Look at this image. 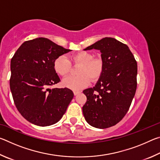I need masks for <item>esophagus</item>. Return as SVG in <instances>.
Listing matches in <instances>:
<instances>
[{"label": "esophagus", "instance_id": "obj_1", "mask_svg": "<svg viewBox=\"0 0 160 160\" xmlns=\"http://www.w3.org/2000/svg\"><path fill=\"white\" fill-rule=\"evenodd\" d=\"M80 92H81L80 91H76V90L73 91V93H74L75 95H78V94H80Z\"/></svg>", "mask_w": 160, "mask_h": 160}]
</instances>
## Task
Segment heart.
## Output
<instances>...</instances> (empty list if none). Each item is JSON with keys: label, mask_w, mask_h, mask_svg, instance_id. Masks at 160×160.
<instances>
[{"label": "heart", "mask_w": 160, "mask_h": 160, "mask_svg": "<svg viewBox=\"0 0 160 160\" xmlns=\"http://www.w3.org/2000/svg\"><path fill=\"white\" fill-rule=\"evenodd\" d=\"M70 59L75 64H80L78 73L79 75H70L63 80V85L72 90H80L90 84V80L98 79L103 70V61L100 58H94V56L88 51L73 54ZM55 71L61 76H66L71 68V63L65 55H61L56 58L53 63Z\"/></svg>", "instance_id": "obj_1"}]
</instances>
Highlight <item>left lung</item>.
<instances>
[{"mask_svg":"<svg viewBox=\"0 0 160 160\" xmlns=\"http://www.w3.org/2000/svg\"><path fill=\"white\" fill-rule=\"evenodd\" d=\"M92 49L101 53L103 70L94 87L83 91L82 112L90 126L104 129L118 123L128 111L136 91L138 66L128 46L114 38H103L84 51Z\"/></svg>","mask_w":160,"mask_h":160,"instance_id":"1","label":"left lung"}]
</instances>
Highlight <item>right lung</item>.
Here are the masks:
<instances>
[{
    "mask_svg": "<svg viewBox=\"0 0 160 160\" xmlns=\"http://www.w3.org/2000/svg\"><path fill=\"white\" fill-rule=\"evenodd\" d=\"M71 50L39 37L23 43L10 61V87L19 112L39 126L57 123L74 97L68 88H50L61 81L54 61Z\"/></svg>",
    "mask_w": 160,
    "mask_h": 160,
    "instance_id": "obj_1",
    "label": "right lung"
}]
</instances>
